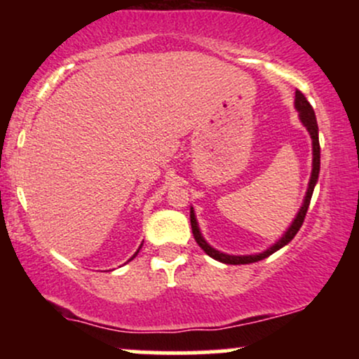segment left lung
Here are the masks:
<instances>
[{"instance_id": "left-lung-1", "label": "left lung", "mask_w": 359, "mask_h": 359, "mask_svg": "<svg viewBox=\"0 0 359 359\" xmlns=\"http://www.w3.org/2000/svg\"><path fill=\"white\" fill-rule=\"evenodd\" d=\"M295 109L299 111L300 121H302V125L307 128L309 135H311V138H312V174H311V180H309V189H307L306 199H304L302 208H300V211L297 212V216H295V219L292 221L290 228L287 229L285 234H283V236L280 238V240L275 243V245H271L269 250L262 251V253H258V255H243V257H241V255H240V257H236V255L221 253V251L214 250L211 245H208V241H205L204 238H203V234H201L199 226H197L196 214H194V209L191 208V226H192L194 238H196L197 245H199L201 248H203L205 253L209 255V257L214 258V259H217V262L228 263V265H248V263L259 262V259L270 257V255H273L275 251L280 250V248H283V246L288 245V243L294 240V236L299 233V229H300V226H302L304 219H306L309 204H311L312 192H314L317 179H319V168H320L319 128H317L314 109H312V106L309 104V101L306 100V96H304V94L300 93V90H295Z\"/></svg>"}]
</instances>
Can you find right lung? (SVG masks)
Returning <instances> with one entry per match:
<instances>
[{
	"label": "right lung",
	"mask_w": 359,
	"mask_h": 359,
	"mask_svg": "<svg viewBox=\"0 0 359 359\" xmlns=\"http://www.w3.org/2000/svg\"><path fill=\"white\" fill-rule=\"evenodd\" d=\"M140 248H142V246H140ZM140 248H138V251H140ZM138 251H137V253H135V255H133V257H131V258H130V259H133V258H135V257H137V255H138Z\"/></svg>",
	"instance_id": "add662e5"
}]
</instances>
